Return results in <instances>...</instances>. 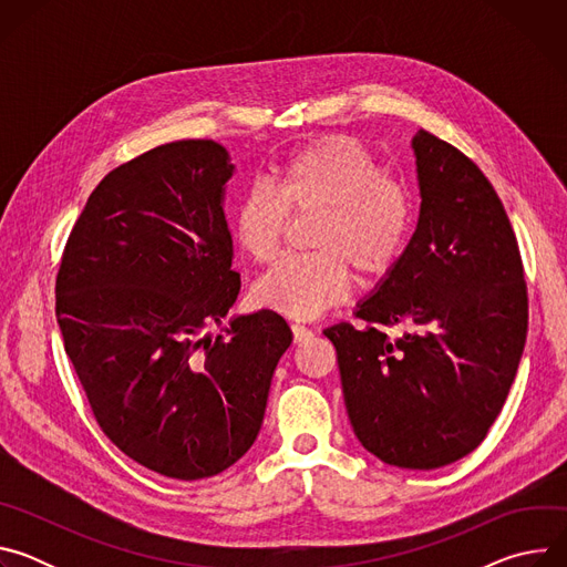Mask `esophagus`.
Returning a JSON list of instances; mask_svg holds the SVG:
<instances>
[{
    "mask_svg": "<svg viewBox=\"0 0 567 567\" xmlns=\"http://www.w3.org/2000/svg\"><path fill=\"white\" fill-rule=\"evenodd\" d=\"M291 332H293V341L300 346V343H307L313 334L311 330H307L305 326H291Z\"/></svg>",
    "mask_w": 567,
    "mask_h": 567,
    "instance_id": "34e87169",
    "label": "esophagus"
}]
</instances>
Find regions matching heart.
<instances>
[{
    "label": "heart",
    "mask_w": 567,
    "mask_h": 567,
    "mask_svg": "<svg viewBox=\"0 0 567 567\" xmlns=\"http://www.w3.org/2000/svg\"><path fill=\"white\" fill-rule=\"evenodd\" d=\"M271 188L254 186L230 215L237 249L254 262L276 256L287 210H322L311 247L318 254L278 260L254 285V300L309 320L350 293V269L361 280L385 276L409 245L413 202L406 186L385 177L374 156L348 136L322 138L289 154Z\"/></svg>",
    "instance_id": "heart-1"
}]
</instances>
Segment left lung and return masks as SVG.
I'll return each mask as SVG.
<instances>
[{"label":"left lung","mask_w":567,"mask_h":567,"mask_svg":"<svg viewBox=\"0 0 567 567\" xmlns=\"http://www.w3.org/2000/svg\"><path fill=\"white\" fill-rule=\"evenodd\" d=\"M420 217L396 265L357 302V330H322L339 357L346 409L365 451L399 468L468 455L503 411L527 337L518 241L489 179L420 130L411 141ZM409 321L394 344L377 324Z\"/></svg>","instance_id":"obj_1"}]
</instances>
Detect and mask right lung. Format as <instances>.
Returning <instances> with one entry per match:
<instances>
[{
	"label": "right lung",
	"mask_w": 567,
	"mask_h": 567,
	"mask_svg": "<svg viewBox=\"0 0 567 567\" xmlns=\"http://www.w3.org/2000/svg\"><path fill=\"white\" fill-rule=\"evenodd\" d=\"M233 175L215 141L127 161L90 195L55 280L64 350L101 429L175 480L217 475L254 446L293 339L269 309L203 334L239 293L224 213Z\"/></svg>",
	"instance_id": "right-lung-1"
}]
</instances>
